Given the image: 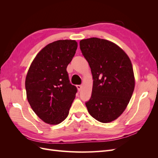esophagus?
Wrapping results in <instances>:
<instances>
[{
    "label": "esophagus",
    "instance_id": "34e87169",
    "mask_svg": "<svg viewBox=\"0 0 158 158\" xmlns=\"http://www.w3.org/2000/svg\"><path fill=\"white\" fill-rule=\"evenodd\" d=\"M76 87H77V89H78L79 92L81 90V89H82V85H76Z\"/></svg>",
    "mask_w": 158,
    "mask_h": 158
}]
</instances>
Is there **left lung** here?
<instances>
[{
    "instance_id": "left-lung-1",
    "label": "left lung",
    "mask_w": 158,
    "mask_h": 158,
    "mask_svg": "<svg viewBox=\"0 0 158 158\" xmlns=\"http://www.w3.org/2000/svg\"><path fill=\"white\" fill-rule=\"evenodd\" d=\"M80 48L94 80L92 95L85 102L88 111L101 123L115 120L125 110L135 89L131 61L118 45L106 40H82Z\"/></svg>"
}]
</instances>
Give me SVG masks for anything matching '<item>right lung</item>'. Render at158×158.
<instances>
[{
    "label": "right lung",
    "mask_w": 158,
    "mask_h": 158,
    "mask_svg": "<svg viewBox=\"0 0 158 158\" xmlns=\"http://www.w3.org/2000/svg\"><path fill=\"white\" fill-rule=\"evenodd\" d=\"M75 40H58L46 45L31 64L26 78L27 99L42 121L58 125L67 117L77 88L66 71L77 49Z\"/></svg>",
    "instance_id": "right-lung-1"
}]
</instances>
